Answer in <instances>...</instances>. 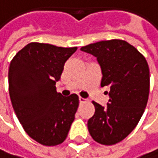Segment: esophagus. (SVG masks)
Here are the masks:
<instances>
[{
    "instance_id": "34e87169",
    "label": "esophagus",
    "mask_w": 158,
    "mask_h": 158,
    "mask_svg": "<svg viewBox=\"0 0 158 158\" xmlns=\"http://www.w3.org/2000/svg\"><path fill=\"white\" fill-rule=\"evenodd\" d=\"M78 100H80V102L81 103V102H84L85 101H86V99H84V98H82V97H80L78 98Z\"/></svg>"
}]
</instances>
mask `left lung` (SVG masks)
Here are the masks:
<instances>
[{"mask_svg": "<svg viewBox=\"0 0 158 158\" xmlns=\"http://www.w3.org/2000/svg\"><path fill=\"white\" fill-rule=\"evenodd\" d=\"M81 50L97 57L102 74L101 86L109 88L106 107L93 102L95 114L87 123L89 133L100 144L114 145L134 130L146 108L149 65L146 58L124 40L100 41Z\"/></svg>", "mask_w": 158, "mask_h": 158, "instance_id": "left-lung-1", "label": "left lung"}]
</instances>
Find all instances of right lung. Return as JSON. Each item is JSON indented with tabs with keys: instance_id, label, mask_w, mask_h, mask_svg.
Here are the masks:
<instances>
[{
	"instance_id": "obj_1",
	"label": "right lung",
	"mask_w": 158,
	"mask_h": 158,
	"mask_svg": "<svg viewBox=\"0 0 158 158\" xmlns=\"http://www.w3.org/2000/svg\"><path fill=\"white\" fill-rule=\"evenodd\" d=\"M77 49L32 42L10 62L8 90L15 114L28 136L44 146L63 142L75 119L77 95L63 97L56 83Z\"/></svg>"
}]
</instances>
